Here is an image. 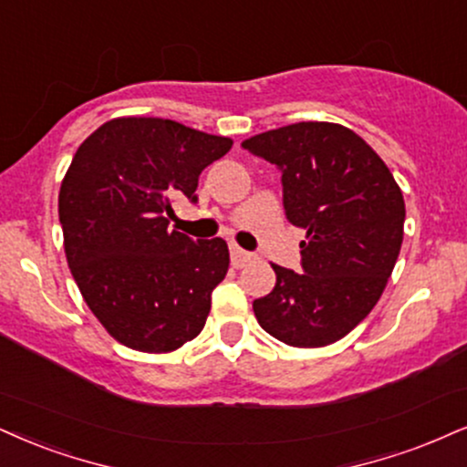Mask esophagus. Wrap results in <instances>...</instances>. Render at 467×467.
I'll list each match as a JSON object with an SVG mask.
<instances>
[{
	"mask_svg": "<svg viewBox=\"0 0 467 467\" xmlns=\"http://www.w3.org/2000/svg\"><path fill=\"white\" fill-rule=\"evenodd\" d=\"M229 251H232V266L234 268H244L246 264L253 260V253L243 251L240 246H235V244Z\"/></svg>",
	"mask_w": 467,
	"mask_h": 467,
	"instance_id": "34e87169",
	"label": "esophagus"
}]
</instances>
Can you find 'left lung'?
Listing matches in <instances>:
<instances>
[{
	"mask_svg": "<svg viewBox=\"0 0 467 467\" xmlns=\"http://www.w3.org/2000/svg\"><path fill=\"white\" fill-rule=\"evenodd\" d=\"M243 147L281 171L287 221L305 229L303 273L273 264L277 284L253 301L255 318L287 347L337 342L372 312L399 260V183L364 138L337 123L285 125Z\"/></svg>",
	"mask_w": 467,
	"mask_h": 467,
	"instance_id": "1",
	"label": "left lung"
}]
</instances>
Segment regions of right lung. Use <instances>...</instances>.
<instances>
[{"label": "right lung", "mask_w": 467, "mask_h": 467, "mask_svg": "<svg viewBox=\"0 0 467 467\" xmlns=\"http://www.w3.org/2000/svg\"><path fill=\"white\" fill-rule=\"evenodd\" d=\"M232 145L169 119L120 117L75 151L57 194L67 262L90 312L128 348L171 353L203 329L229 249L169 229L171 197L194 203L201 171Z\"/></svg>", "instance_id": "add662e5"}]
</instances>
